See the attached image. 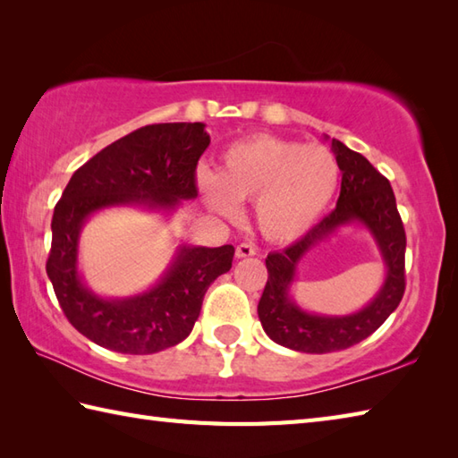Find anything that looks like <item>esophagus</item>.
<instances>
[{
	"label": "esophagus",
	"instance_id": "1",
	"mask_svg": "<svg viewBox=\"0 0 458 458\" xmlns=\"http://www.w3.org/2000/svg\"><path fill=\"white\" fill-rule=\"evenodd\" d=\"M250 256H256V248L244 242V244L236 246V258H250Z\"/></svg>",
	"mask_w": 458,
	"mask_h": 458
}]
</instances>
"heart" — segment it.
I'll use <instances>...</instances> for the list:
<instances>
[{
    "instance_id": "1",
    "label": "heart",
    "mask_w": 458,
    "mask_h": 458,
    "mask_svg": "<svg viewBox=\"0 0 458 458\" xmlns=\"http://www.w3.org/2000/svg\"><path fill=\"white\" fill-rule=\"evenodd\" d=\"M338 179V163L328 149L276 135L232 143L218 173L200 169L197 174L204 200L222 216L236 218L240 202L256 200L258 226L274 242H291L313 228L335 199Z\"/></svg>"
}]
</instances>
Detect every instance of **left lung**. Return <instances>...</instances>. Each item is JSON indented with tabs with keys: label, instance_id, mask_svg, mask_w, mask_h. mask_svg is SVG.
I'll use <instances>...</instances> for the list:
<instances>
[{
	"label": "left lung",
	"instance_id": "left-lung-1",
	"mask_svg": "<svg viewBox=\"0 0 458 458\" xmlns=\"http://www.w3.org/2000/svg\"><path fill=\"white\" fill-rule=\"evenodd\" d=\"M333 151L343 171L336 208L295 244L266 258L269 276L258 305L266 335L281 346L307 354L335 352L362 343L394 313L405 291V230L390 181L343 141L333 140ZM352 221L364 223L373 232L388 267L385 285L358 314L344 318L307 314L288 297L298 261L318 241Z\"/></svg>",
	"mask_w": 458,
	"mask_h": 458
}]
</instances>
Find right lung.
<instances>
[{
	"mask_svg": "<svg viewBox=\"0 0 458 458\" xmlns=\"http://www.w3.org/2000/svg\"><path fill=\"white\" fill-rule=\"evenodd\" d=\"M210 135L204 123H153L114 141L68 181L56 202L47 276L63 313L81 335L114 352L153 354L191 335L210 284L232 267L234 246H181L153 289L104 299L79 274V238L86 218L118 204L173 210L197 199V165Z\"/></svg>",
	"mask_w": 458,
	"mask_h": 458,
	"instance_id": "obj_1",
	"label": "right lung"
}]
</instances>
